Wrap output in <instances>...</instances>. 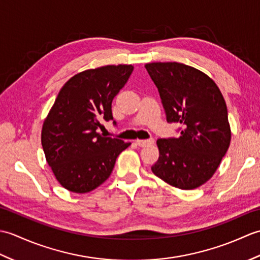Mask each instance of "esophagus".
Returning <instances> with one entry per match:
<instances>
[{
	"instance_id": "34e87169",
	"label": "esophagus",
	"mask_w": 260,
	"mask_h": 260,
	"mask_svg": "<svg viewBox=\"0 0 260 260\" xmlns=\"http://www.w3.org/2000/svg\"><path fill=\"white\" fill-rule=\"evenodd\" d=\"M135 143H136V145H139L140 147H144V146L153 144L154 140L153 139H150V140H136Z\"/></svg>"
}]
</instances>
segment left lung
Wrapping results in <instances>:
<instances>
[{
    "label": "left lung",
    "mask_w": 260,
    "mask_h": 260,
    "mask_svg": "<svg viewBox=\"0 0 260 260\" xmlns=\"http://www.w3.org/2000/svg\"><path fill=\"white\" fill-rule=\"evenodd\" d=\"M157 87L168 123H178L180 137L158 139L153 173L170 185L192 190L217 171L230 145L227 105L214 81L179 62L145 64Z\"/></svg>",
    "instance_id": "obj_1"
}]
</instances>
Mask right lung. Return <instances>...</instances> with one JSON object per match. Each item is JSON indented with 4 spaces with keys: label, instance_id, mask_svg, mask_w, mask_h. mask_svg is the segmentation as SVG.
I'll return each instance as SVG.
<instances>
[{
    "label": "right lung",
    "instance_id": "right-lung-1",
    "mask_svg": "<svg viewBox=\"0 0 260 260\" xmlns=\"http://www.w3.org/2000/svg\"><path fill=\"white\" fill-rule=\"evenodd\" d=\"M133 69L132 64L89 69L60 89L43 123L41 143L49 167L67 190L86 193L96 189L109 178L120 152L131 145L105 137L99 128L104 127L102 119H114L113 99Z\"/></svg>",
    "mask_w": 260,
    "mask_h": 260
}]
</instances>
